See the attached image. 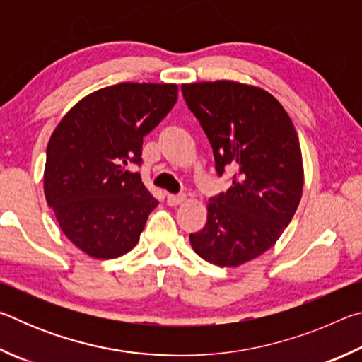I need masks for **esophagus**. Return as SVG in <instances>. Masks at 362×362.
I'll use <instances>...</instances> for the list:
<instances>
[{
    "label": "esophagus",
    "instance_id": "34e87169",
    "mask_svg": "<svg viewBox=\"0 0 362 362\" xmlns=\"http://www.w3.org/2000/svg\"><path fill=\"white\" fill-rule=\"evenodd\" d=\"M187 199L185 193H179V194H168V204L169 206H179L183 201Z\"/></svg>",
    "mask_w": 362,
    "mask_h": 362
}]
</instances>
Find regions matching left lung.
Returning <instances> with one entry per match:
<instances>
[{
  "mask_svg": "<svg viewBox=\"0 0 362 362\" xmlns=\"http://www.w3.org/2000/svg\"><path fill=\"white\" fill-rule=\"evenodd\" d=\"M188 108L206 132L218 177L231 187L209 199L204 228L189 235L196 254L238 267L276 243L303 189L298 137L272 94L235 81L182 84Z\"/></svg>",
  "mask_w": 362,
  "mask_h": 362,
  "instance_id": "1",
  "label": "left lung"
}]
</instances>
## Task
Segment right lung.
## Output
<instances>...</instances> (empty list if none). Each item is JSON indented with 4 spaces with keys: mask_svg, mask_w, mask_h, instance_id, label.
<instances>
[{
    "mask_svg": "<svg viewBox=\"0 0 362 362\" xmlns=\"http://www.w3.org/2000/svg\"><path fill=\"white\" fill-rule=\"evenodd\" d=\"M177 102L175 84L121 83L79 100L52 132L45 194L65 236L94 259L129 252L158 206L129 163Z\"/></svg>",
    "mask_w": 362,
    "mask_h": 362,
    "instance_id": "right-lung-1",
    "label": "right lung"
}]
</instances>
